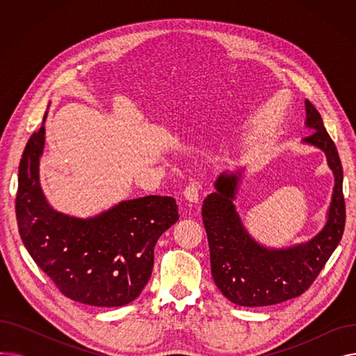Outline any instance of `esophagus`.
I'll return each mask as SVG.
<instances>
[{"instance_id":"34e87169","label":"esophagus","mask_w":356,"mask_h":356,"mask_svg":"<svg viewBox=\"0 0 356 356\" xmlns=\"http://www.w3.org/2000/svg\"><path fill=\"white\" fill-rule=\"evenodd\" d=\"M199 192H200L199 184H197V183H191V184H188V186H186V188H184L183 195H184V197L188 199L189 202L196 203V202L199 200Z\"/></svg>"}]
</instances>
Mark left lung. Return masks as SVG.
<instances>
[{
	"label": "left lung",
	"instance_id": "obj_1",
	"mask_svg": "<svg viewBox=\"0 0 356 356\" xmlns=\"http://www.w3.org/2000/svg\"><path fill=\"white\" fill-rule=\"evenodd\" d=\"M306 114V125L313 133L303 141L323 149L334 175L327 222L313 239L286 250H267L257 244L242 227L232 204L241 173L220 175L215 183L216 192L203 200L202 218L208 234L212 277L220 293L238 306H271L302 296L342 239L346 216L342 163L321 114L307 99Z\"/></svg>",
	"mask_w": 356,
	"mask_h": 356
}]
</instances>
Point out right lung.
Instances as JSON below:
<instances>
[{
  "instance_id": "1",
  "label": "right lung",
  "mask_w": 356,
  "mask_h": 356,
  "mask_svg": "<svg viewBox=\"0 0 356 356\" xmlns=\"http://www.w3.org/2000/svg\"><path fill=\"white\" fill-rule=\"evenodd\" d=\"M43 145L44 125L27 141L18 165L15 216L29 254L74 302L120 307L136 300L152 275L157 239L179 219L176 200L144 196L89 219L56 212L39 183Z\"/></svg>"
}]
</instances>
